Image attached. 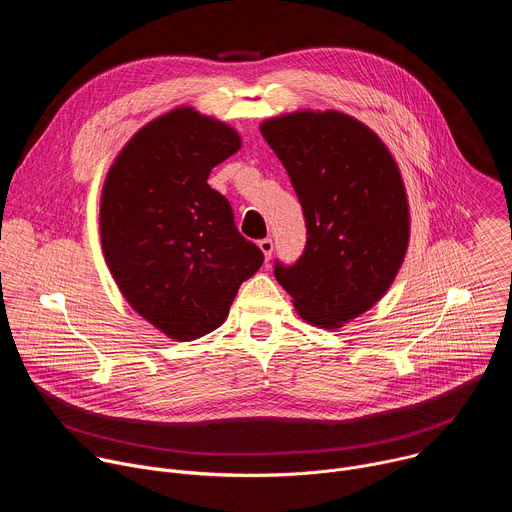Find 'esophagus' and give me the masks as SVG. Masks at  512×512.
Segmentation results:
<instances>
[{
    "label": "esophagus",
    "instance_id": "obj_1",
    "mask_svg": "<svg viewBox=\"0 0 512 512\" xmlns=\"http://www.w3.org/2000/svg\"><path fill=\"white\" fill-rule=\"evenodd\" d=\"M259 249H261L265 261H269L271 255H273V241H271V239H261V241H259Z\"/></svg>",
    "mask_w": 512,
    "mask_h": 512
}]
</instances>
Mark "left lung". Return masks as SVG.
<instances>
[{"mask_svg": "<svg viewBox=\"0 0 512 512\" xmlns=\"http://www.w3.org/2000/svg\"><path fill=\"white\" fill-rule=\"evenodd\" d=\"M285 166L308 229L304 255L275 263L296 312L334 330L371 310L391 287L409 245V202L381 137L340 111H294L261 123Z\"/></svg>", "mask_w": 512, "mask_h": 512, "instance_id": "1", "label": "left lung"}]
</instances>
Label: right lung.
I'll list each match as a JSON object with an SVG mask.
<instances>
[{"label":"right lung","instance_id":"add662e5","mask_svg":"<svg viewBox=\"0 0 512 512\" xmlns=\"http://www.w3.org/2000/svg\"><path fill=\"white\" fill-rule=\"evenodd\" d=\"M241 150L227 123L178 107L143 125L101 192V245L129 306L172 340L221 326L263 253L235 227L210 170Z\"/></svg>","mask_w":512,"mask_h":512}]
</instances>
